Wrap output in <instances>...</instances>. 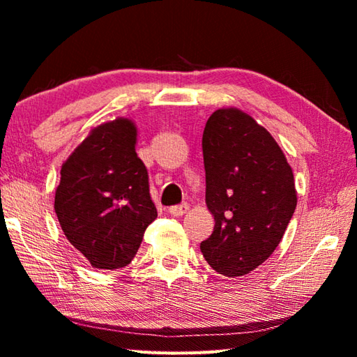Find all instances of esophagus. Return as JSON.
Returning <instances> with one entry per match:
<instances>
[{"label":"esophagus","instance_id":"1","mask_svg":"<svg viewBox=\"0 0 357 357\" xmlns=\"http://www.w3.org/2000/svg\"><path fill=\"white\" fill-rule=\"evenodd\" d=\"M187 211H189V204H176V206H172L170 209H168V213L174 217H181V215H184Z\"/></svg>","mask_w":357,"mask_h":357}]
</instances>
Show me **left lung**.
I'll return each instance as SVG.
<instances>
[{
  "mask_svg": "<svg viewBox=\"0 0 357 357\" xmlns=\"http://www.w3.org/2000/svg\"><path fill=\"white\" fill-rule=\"evenodd\" d=\"M202 144L215 227L200 250L215 273L243 277L285 234L298 203L293 170L274 137L236 107L211 114Z\"/></svg>",
  "mask_w": 357,
  "mask_h": 357,
  "instance_id": "obj_1",
  "label": "left lung"
}]
</instances>
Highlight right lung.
Masks as SVG:
<instances>
[{"label":"right lung","mask_w":357,"mask_h":357,"mask_svg":"<svg viewBox=\"0 0 357 357\" xmlns=\"http://www.w3.org/2000/svg\"><path fill=\"white\" fill-rule=\"evenodd\" d=\"M137 132L129 118L102 123L61 167L55 192L58 222L93 268L128 266L157 217L146 167L135 153Z\"/></svg>","instance_id":"obj_1"}]
</instances>
